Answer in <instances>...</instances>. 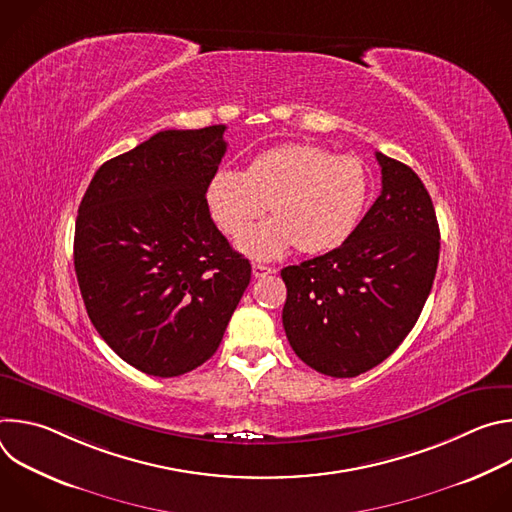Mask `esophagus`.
I'll return each mask as SVG.
<instances>
[{"label":"esophagus","mask_w":512,"mask_h":512,"mask_svg":"<svg viewBox=\"0 0 512 512\" xmlns=\"http://www.w3.org/2000/svg\"><path fill=\"white\" fill-rule=\"evenodd\" d=\"M269 273H273L271 267H267V265H263V263H253V275H255V277H265V275H269Z\"/></svg>","instance_id":"obj_1"}]
</instances>
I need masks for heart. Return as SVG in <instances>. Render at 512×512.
I'll use <instances>...</instances> for the list:
<instances>
[{
  "label": "heart",
  "instance_id": "obj_1",
  "mask_svg": "<svg viewBox=\"0 0 512 512\" xmlns=\"http://www.w3.org/2000/svg\"><path fill=\"white\" fill-rule=\"evenodd\" d=\"M373 192L371 172L356 156H334L314 143H285L255 156L249 168H221L206 184L214 223L237 235L268 204L276 218L243 233L239 249L275 259L291 247L326 253L350 239Z\"/></svg>",
  "mask_w": 512,
  "mask_h": 512
}]
</instances>
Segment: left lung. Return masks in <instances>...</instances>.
<instances>
[{
	"mask_svg": "<svg viewBox=\"0 0 512 512\" xmlns=\"http://www.w3.org/2000/svg\"><path fill=\"white\" fill-rule=\"evenodd\" d=\"M383 190L338 249L281 269L283 328L314 371L367 373L405 340L431 291L440 227L429 192L405 164L377 152Z\"/></svg>",
	"mask_w": 512,
	"mask_h": 512,
	"instance_id": "1",
	"label": "left lung"
}]
</instances>
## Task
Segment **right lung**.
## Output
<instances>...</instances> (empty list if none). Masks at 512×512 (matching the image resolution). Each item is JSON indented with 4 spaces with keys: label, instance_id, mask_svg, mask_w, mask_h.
Segmentation results:
<instances>
[{
    "label": "right lung",
    "instance_id": "right-lung-1",
    "mask_svg": "<svg viewBox=\"0 0 512 512\" xmlns=\"http://www.w3.org/2000/svg\"><path fill=\"white\" fill-rule=\"evenodd\" d=\"M225 129L152 135L105 162L79 206L75 271L87 314L145 375L180 377L206 362L251 281V263L206 204Z\"/></svg>",
    "mask_w": 512,
    "mask_h": 512
}]
</instances>
